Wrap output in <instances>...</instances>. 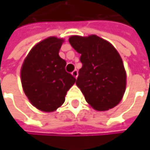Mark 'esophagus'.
Instances as JSON below:
<instances>
[{
	"mask_svg": "<svg viewBox=\"0 0 150 150\" xmlns=\"http://www.w3.org/2000/svg\"><path fill=\"white\" fill-rule=\"evenodd\" d=\"M72 75L75 78H78V70H74L73 72H72Z\"/></svg>",
	"mask_w": 150,
	"mask_h": 150,
	"instance_id": "esophagus-1",
	"label": "esophagus"
}]
</instances>
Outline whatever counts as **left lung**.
<instances>
[{"label": "left lung", "mask_w": 150, "mask_h": 150, "mask_svg": "<svg viewBox=\"0 0 150 150\" xmlns=\"http://www.w3.org/2000/svg\"><path fill=\"white\" fill-rule=\"evenodd\" d=\"M69 42L81 54L83 67L76 84L87 103L98 111L118 104L126 88V72L117 50L96 35L72 36Z\"/></svg>", "instance_id": "left-lung-1"}]
</instances>
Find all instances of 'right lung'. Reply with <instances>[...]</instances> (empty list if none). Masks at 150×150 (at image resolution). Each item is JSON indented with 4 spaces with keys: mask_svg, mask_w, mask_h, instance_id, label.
Returning <instances> with one entry per match:
<instances>
[{
    "mask_svg": "<svg viewBox=\"0 0 150 150\" xmlns=\"http://www.w3.org/2000/svg\"><path fill=\"white\" fill-rule=\"evenodd\" d=\"M63 39L50 37L28 53L21 67L24 93L34 107L53 112L64 103L67 92L76 78L65 70L66 61L59 56Z\"/></svg>",
    "mask_w": 150,
    "mask_h": 150,
    "instance_id": "1",
    "label": "right lung"
}]
</instances>
